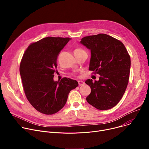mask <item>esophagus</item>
Returning <instances> with one entry per match:
<instances>
[{
	"instance_id": "1",
	"label": "esophagus",
	"mask_w": 149,
	"mask_h": 149,
	"mask_svg": "<svg viewBox=\"0 0 149 149\" xmlns=\"http://www.w3.org/2000/svg\"><path fill=\"white\" fill-rule=\"evenodd\" d=\"M78 84H79V86H84V84H85L84 82L82 81H78Z\"/></svg>"
}]
</instances>
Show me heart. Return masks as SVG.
<instances>
[{
	"label": "heart",
	"instance_id": "1",
	"mask_svg": "<svg viewBox=\"0 0 149 149\" xmlns=\"http://www.w3.org/2000/svg\"><path fill=\"white\" fill-rule=\"evenodd\" d=\"M79 50H81V49H76L75 50V51H79ZM74 51V52H75Z\"/></svg>",
	"mask_w": 149,
	"mask_h": 149
}]
</instances>
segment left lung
<instances>
[{"instance_id":"obj_1","label":"left lung","mask_w":149,"mask_h":149,"mask_svg":"<svg viewBox=\"0 0 149 149\" xmlns=\"http://www.w3.org/2000/svg\"><path fill=\"white\" fill-rule=\"evenodd\" d=\"M80 43L91 51L89 70L100 75L98 81L86 80L91 90L86 100L98 110L110 109L120 101L128 84L130 55L121 42L104 33L85 36Z\"/></svg>"}]
</instances>
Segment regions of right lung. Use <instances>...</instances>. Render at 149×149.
I'll return each mask as SVG.
<instances>
[{
    "mask_svg": "<svg viewBox=\"0 0 149 149\" xmlns=\"http://www.w3.org/2000/svg\"><path fill=\"white\" fill-rule=\"evenodd\" d=\"M71 39L44 38L31 44L21 61L20 74L26 97L41 113L51 115L59 111L70 92L78 86L76 80L68 78L54 80L58 56Z\"/></svg>",
    "mask_w": 149,
    "mask_h": 149,
    "instance_id": "add662e5",
    "label": "right lung"
}]
</instances>
